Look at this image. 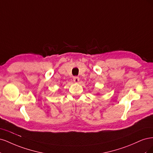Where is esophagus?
I'll return each mask as SVG.
<instances>
[{
  "label": "esophagus",
  "instance_id": "esophagus-1",
  "mask_svg": "<svg viewBox=\"0 0 153 153\" xmlns=\"http://www.w3.org/2000/svg\"><path fill=\"white\" fill-rule=\"evenodd\" d=\"M79 80H80L79 77H78V76H74L73 77V81H74V82L78 83V82H79Z\"/></svg>",
  "mask_w": 153,
  "mask_h": 153
}]
</instances>
